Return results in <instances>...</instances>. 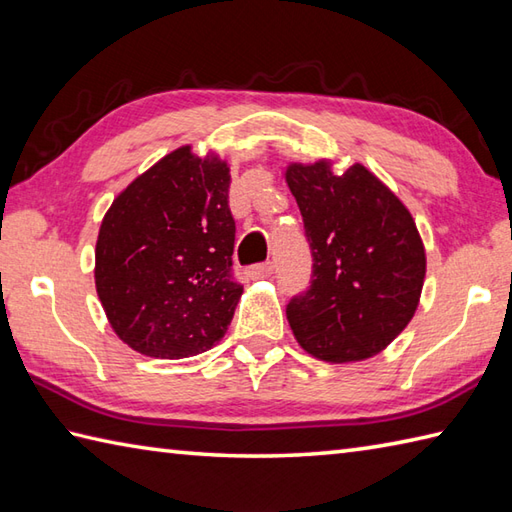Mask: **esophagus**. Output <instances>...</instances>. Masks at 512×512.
<instances>
[{"label": "esophagus", "instance_id": "esophagus-1", "mask_svg": "<svg viewBox=\"0 0 512 512\" xmlns=\"http://www.w3.org/2000/svg\"><path fill=\"white\" fill-rule=\"evenodd\" d=\"M273 268H275L273 262L255 264V266L248 268V277H250V279H266V277L273 275Z\"/></svg>", "mask_w": 512, "mask_h": 512}]
</instances>
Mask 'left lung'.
<instances>
[{
    "label": "left lung",
    "mask_w": 512,
    "mask_h": 512,
    "mask_svg": "<svg viewBox=\"0 0 512 512\" xmlns=\"http://www.w3.org/2000/svg\"><path fill=\"white\" fill-rule=\"evenodd\" d=\"M312 250V284L290 299L297 343L325 363L383 352L416 314L427 273L418 226L405 204L361 162L334 173L332 160L290 162Z\"/></svg>",
    "instance_id": "8db88e82"
}]
</instances>
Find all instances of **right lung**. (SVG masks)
I'll return each instance as SVG.
<instances>
[{
	"label": "right lung",
	"mask_w": 512,
	"mask_h": 512,
	"mask_svg": "<svg viewBox=\"0 0 512 512\" xmlns=\"http://www.w3.org/2000/svg\"><path fill=\"white\" fill-rule=\"evenodd\" d=\"M228 162L173 149L116 195L96 239L94 281L118 339L151 358H189L222 339L233 281Z\"/></svg>",
	"instance_id": "1"
}]
</instances>
